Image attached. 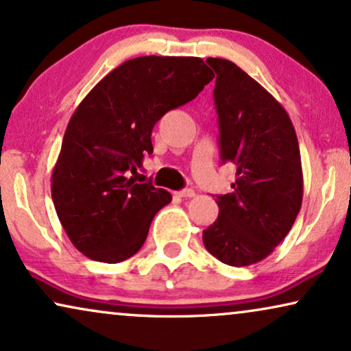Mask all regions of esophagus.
Here are the masks:
<instances>
[{
	"label": "esophagus",
	"instance_id": "obj_1",
	"mask_svg": "<svg viewBox=\"0 0 351 351\" xmlns=\"http://www.w3.org/2000/svg\"><path fill=\"white\" fill-rule=\"evenodd\" d=\"M179 197H182V198H193V197H195V190H192V189H184V190H180Z\"/></svg>",
	"mask_w": 351,
	"mask_h": 351
}]
</instances>
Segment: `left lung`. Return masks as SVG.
I'll return each mask as SVG.
<instances>
[{
  "instance_id": "obj_1",
  "label": "left lung",
  "mask_w": 351,
  "mask_h": 351,
  "mask_svg": "<svg viewBox=\"0 0 351 351\" xmlns=\"http://www.w3.org/2000/svg\"><path fill=\"white\" fill-rule=\"evenodd\" d=\"M216 72L222 162L237 167L232 192L217 195L219 216L203 243L229 266H248L274 252L303 199L298 138L282 104L232 61L208 58Z\"/></svg>"
}]
</instances>
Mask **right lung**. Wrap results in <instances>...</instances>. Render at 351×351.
Returning <instances> with one entry per match:
<instances>
[{
    "label": "right lung",
    "mask_w": 351,
    "mask_h": 351,
    "mask_svg": "<svg viewBox=\"0 0 351 351\" xmlns=\"http://www.w3.org/2000/svg\"><path fill=\"white\" fill-rule=\"evenodd\" d=\"M215 79L202 58L142 56L93 86L72 114L51 176V198L74 247L99 263L134 256L171 193L135 184L152 130Z\"/></svg>",
    "instance_id": "right-lung-1"
}]
</instances>
